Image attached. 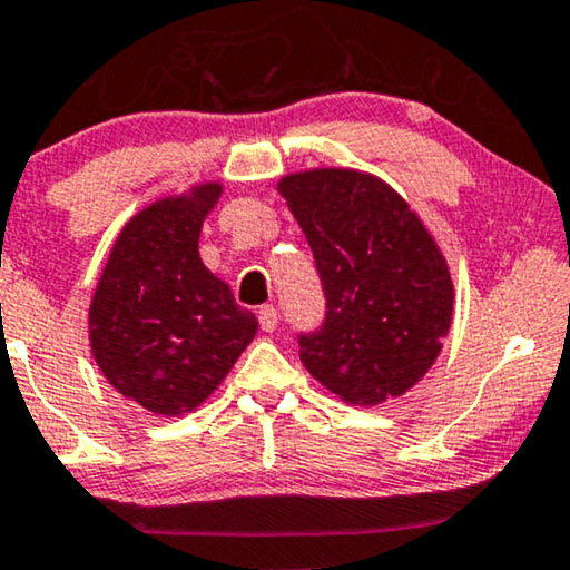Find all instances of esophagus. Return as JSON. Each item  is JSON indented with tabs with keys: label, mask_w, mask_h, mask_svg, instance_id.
I'll use <instances>...</instances> for the list:
<instances>
[{
	"label": "esophagus",
	"mask_w": 570,
	"mask_h": 570,
	"mask_svg": "<svg viewBox=\"0 0 570 570\" xmlns=\"http://www.w3.org/2000/svg\"><path fill=\"white\" fill-rule=\"evenodd\" d=\"M257 321H261V328L265 331V334H273L278 326V309L273 305H263L261 309H257Z\"/></svg>",
	"instance_id": "esophagus-1"
}]
</instances>
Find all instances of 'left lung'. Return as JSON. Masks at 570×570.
I'll return each mask as SVG.
<instances>
[{
	"label": "left lung",
	"instance_id": "left-lung-1",
	"mask_svg": "<svg viewBox=\"0 0 570 570\" xmlns=\"http://www.w3.org/2000/svg\"><path fill=\"white\" fill-rule=\"evenodd\" d=\"M313 249L326 318L299 360L350 405H381L426 376L452 323L450 268L434 236L371 173L318 168L278 181Z\"/></svg>",
	"mask_w": 570,
	"mask_h": 570
}]
</instances>
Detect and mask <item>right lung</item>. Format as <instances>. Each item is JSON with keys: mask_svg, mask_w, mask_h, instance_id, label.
Segmentation results:
<instances>
[{"mask_svg": "<svg viewBox=\"0 0 570 570\" xmlns=\"http://www.w3.org/2000/svg\"><path fill=\"white\" fill-rule=\"evenodd\" d=\"M220 191L199 184L136 213L94 289V360L124 397L155 415L197 410L257 334L255 315L199 257L202 220Z\"/></svg>", "mask_w": 570, "mask_h": 570, "instance_id": "obj_1", "label": "right lung"}]
</instances>
